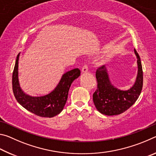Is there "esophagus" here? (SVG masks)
<instances>
[{
  "label": "esophagus",
  "instance_id": "esophagus-1",
  "mask_svg": "<svg viewBox=\"0 0 156 156\" xmlns=\"http://www.w3.org/2000/svg\"><path fill=\"white\" fill-rule=\"evenodd\" d=\"M88 70H89V67L87 65H84L83 67V68H82V72L83 73L87 72Z\"/></svg>",
  "mask_w": 156,
  "mask_h": 156
}]
</instances>
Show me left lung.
Returning <instances> with one entry per match:
<instances>
[{"mask_svg":"<svg viewBox=\"0 0 156 156\" xmlns=\"http://www.w3.org/2000/svg\"><path fill=\"white\" fill-rule=\"evenodd\" d=\"M138 63V75L133 85L128 90H120L111 83L107 69L100 66L96 72L97 89L93 94L94 103L100 113L107 115L120 114L138 100L143 84V72L140 56L134 49Z\"/></svg>","mask_w":156,"mask_h":156,"instance_id":"left-lung-1","label":"left lung"}]
</instances>
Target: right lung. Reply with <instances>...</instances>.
Instances as JSON below:
<instances>
[{"label": "right lung", "instance_id": "1", "mask_svg": "<svg viewBox=\"0 0 156 156\" xmlns=\"http://www.w3.org/2000/svg\"><path fill=\"white\" fill-rule=\"evenodd\" d=\"M19 56L20 53L16 57L12 75L13 92L18 103L29 112L41 117L52 118L59 114L67 102L71 84L80 75V69L76 68L64 73L51 93L43 96H30L22 91L18 81Z\"/></svg>", "mask_w": 156, "mask_h": 156}]
</instances>
